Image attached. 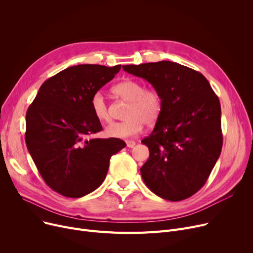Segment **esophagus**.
Segmentation results:
<instances>
[{"instance_id":"esophagus-1","label":"esophagus","mask_w":253,"mask_h":253,"mask_svg":"<svg viewBox=\"0 0 253 253\" xmlns=\"http://www.w3.org/2000/svg\"><path fill=\"white\" fill-rule=\"evenodd\" d=\"M126 143H127V147L128 148H134L135 144H136V142L133 141V140H127Z\"/></svg>"}]
</instances>
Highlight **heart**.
Masks as SVG:
<instances>
[{
    "label": "heart",
    "mask_w": 253,
    "mask_h": 253,
    "mask_svg": "<svg viewBox=\"0 0 253 253\" xmlns=\"http://www.w3.org/2000/svg\"><path fill=\"white\" fill-rule=\"evenodd\" d=\"M114 95L128 102L122 122H114L104 128V134L112 138H129L142 130L143 125H152L158 121L163 110L161 93L155 88H145L136 80H125L113 86ZM92 114L100 122L111 119L108 103L100 92L91 96Z\"/></svg>",
    "instance_id": "b5f03b06"
}]
</instances>
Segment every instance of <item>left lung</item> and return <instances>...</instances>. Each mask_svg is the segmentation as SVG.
Returning a JSON list of instances; mask_svg holds the SVG:
<instances>
[{
  "instance_id": "1",
  "label": "left lung",
  "mask_w": 253,
  "mask_h": 253,
  "mask_svg": "<svg viewBox=\"0 0 253 253\" xmlns=\"http://www.w3.org/2000/svg\"><path fill=\"white\" fill-rule=\"evenodd\" d=\"M161 93L163 110L152 133L141 140L150 150L140 168L147 187L168 201L184 200L207 181L222 148L220 103L207 79L171 61L123 65Z\"/></svg>"
}]
</instances>
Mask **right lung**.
<instances>
[{"instance_id": "1", "label": "right lung", "mask_w": 253, "mask_h": 253, "mask_svg": "<svg viewBox=\"0 0 253 253\" xmlns=\"http://www.w3.org/2000/svg\"><path fill=\"white\" fill-rule=\"evenodd\" d=\"M121 65L79 64L49 78L25 116L26 147L48 187L81 198L103 182L110 159L126 147L119 138H92L102 130L90 108L91 96Z\"/></svg>"}]
</instances>
